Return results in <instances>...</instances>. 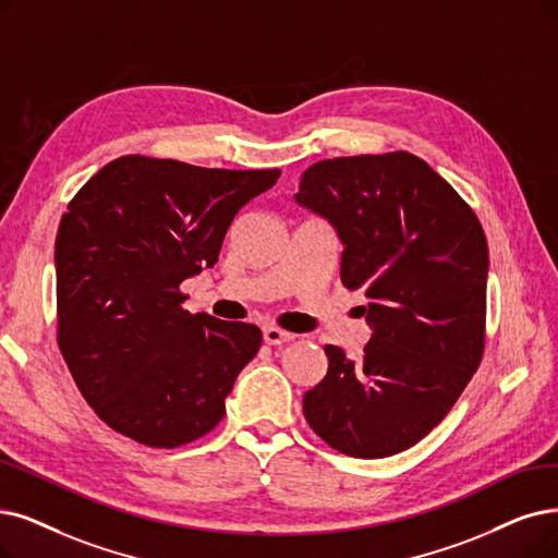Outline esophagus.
<instances>
[{
	"mask_svg": "<svg viewBox=\"0 0 558 558\" xmlns=\"http://www.w3.org/2000/svg\"><path fill=\"white\" fill-rule=\"evenodd\" d=\"M263 339H265L267 345H283V343H288V341H293L295 333L283 331V329H279V327H265V329H263Z\"/></svg>",
	"mask_w": 558,
	"mask_h": 558,
	"instance_id": "1",
	"label": "esophagus"
}]
</instances>
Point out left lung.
Here are the masks:
<instances>
[{"label":"left lung","instance_id":"8db88e82","mask_svg":"<svg viewBox=\"0 0 558 558\" xmlns=\"http://www.w3.org/2000/svg\"><path fill=\"white\" fill-rule=\"evenodd\" d=\"M298 204L345 244L341 281L364 291L373 329L360 360L325 345L329 368L304 418L352 458H387L426 437L470 385L485 350L487 240L464 198L408 150L311 165Z\"/></svg>","mask_w":558,"mask_h":558}]
</instances>
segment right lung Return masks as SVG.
Segmentation results:
<instances>
[{"label": "right lung", "mask_w": 558, "mask_h": 558, "mask_svg": "<svg viewBox=\"0 0 558 558\" xmlns=\"http://www.w3.org/2000/svg\"><path fill=\"white\" fill-rule=\"evenodd\" d=\"M279 175L123 155L73 196L54 242L57 343L111 430L175 449L227 414L263 333L190 314L181 283L217 263L233 217Z\"/></svg>", "instance_id": "right-lung-1"}]
</instances>
